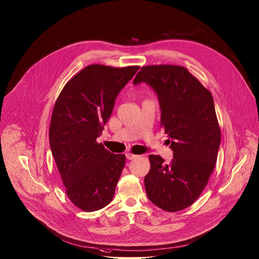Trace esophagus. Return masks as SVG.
<instances>
[{
    "label": "esophagus",
    "instance_id": "obj_1",
    "mask_svg": "<svg viewBox=\"0 0 259 259\" xmlns=\"http://www.w3.org/2000/svg\"><path fill=\"white\" fill-rule=\"evenodd\" d=\"M125 156H126V158H127L128 160H132V159H134V158L138 157V155H136V154H133V153H131V152H127V153L125 154Z\"/></svg>",
    "mask_w": 259,
    "mask_h": 259
}]
</instances>
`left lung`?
Returning <instances> with one entry per match:
<instances>
[{"label": "left lung", "instance_id": "1", "mask_svg": "<svg viewBox=\"0 0 259 259\" xmlns=\"http://www.w3.org/2000/svg\"><path fill=\"white\" fill-rule=\"evenodd\" d=\"M141 82L157 96L160 122L174 151L168 164L159 155H149L146 191L159 208L179 211L197 199L215 166L222 135L213 99L181 66L143 67L134 79V84Z\"/></svg>", "mask_w": 259, "mask_h": 259}]
</instances>
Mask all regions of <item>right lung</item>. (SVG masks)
I'll use <instances>...</instances> for the list:
<instances>
[{
    "label": "right lung",
    "instance_id": "add662e5",
    "mask_svg": "<svg viewBox=\"0 0 259 259\" xmlns=\"http://www.w3.org/2000/svg\"><path fill=\"white\" fill-rule=\"evenodd\" d=\"M139 69L88 66L67 82L55 104L50 146L67 195L81 210H99L112 200L125 155L111 153L97 139L117 95Z\"/></svg>",
    "mask_w": 259,
    "mask_h": 259
}]
</instances>
